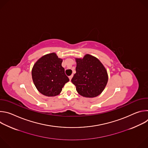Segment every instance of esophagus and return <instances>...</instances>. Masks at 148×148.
<instances>
[{
  "instance_id": "1",
  "label": "esophagus",
  "mask_w": 148,
  "mask_h": 148,
  "mask_svg": "<svg viewBox=\"0 0 148 148\" xmlns=\"http://www.w3.org/2000/svg\"><path fill=\"white\" fill-rule=\"evenodd\" d=\"M73 77V75H71V76H70V77H69V79H70V81L71 80V79H72Z\"/></svg>"
}]
</instances>
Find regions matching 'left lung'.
I'll return each mask as SVG.
<instances>
[{
	"mask_svg": "<svg viewBox=\"0 0 148 148\" xmlns=\"http://www.w3.org/2000/svg\"><path fill=\"white\" fill-rule=\"evenodd\" d=\"M76 73L71 82L77 92L87 98L100 95L106 87L108 75L102 62L95 57L86 54L83 58H75Z\"/></svg>",
	"mask_w": 148,
	"mask_h": 148,
	"instance_id": "1",
	"label": "left lung"
}]
</instances>
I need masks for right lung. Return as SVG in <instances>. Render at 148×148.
<instances>
[{
  "mask_svg": "<svg viewBox=\"0 0 148 148\" xmlns=\"http://www.w3.org/2000/svg\"><path fill=\"white\" fill-rule=\"evenodd\" d=\"M62 62V59L56 53H51L42 56L35 62L32 70V79L41 94L47 97L58 95L69 81Z\"/></svg>",
  "mask_w": 148,
  "mask_h": 148,
  "instance_id": "1",
  "label": "right lung"
}]
</instances>
